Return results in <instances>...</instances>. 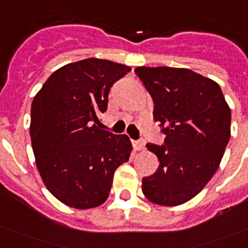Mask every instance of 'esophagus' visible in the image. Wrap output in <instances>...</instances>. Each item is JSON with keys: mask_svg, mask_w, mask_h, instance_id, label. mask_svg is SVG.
I'll return each mask as SVG.
<instances>
[{"mask_svg": "<svg viewBox=\"0 0 248 248\" xmlns=\"http://www.w3.org/2000/svg\"><path fill=\"white\" fill-rule=\"evenodd\" d=\"M132 145H134V149H135V151H143L144 147H145V143H144L143 140H140V141H134Z\"/></svg>", "mask_w": 248, "mask_h": 248, "instance_id": "obj_1", "label": "esophagus"}]
</instances>
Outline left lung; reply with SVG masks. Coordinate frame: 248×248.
I'll list each match as a JSON object with an SVG mask.
<instances>
[{"instance_id": "1", "label": "left lung", "mask_w": 248, "mask_h": 248, "mask_svg": "<svg viewBox=\"0 0 248 248\" xmlns=\"http://www.w3.org/2000/svg\"><path fill=\"white\" fill-rule=\"evenodd\" d=\"M151 93L153 117L161 122L165 145L147 144L159 161L143 179L145 198L179 206L196 197L217 171L231 139V108L220 86L186 68L138 67Z\"/></svg>"}]
</instances>
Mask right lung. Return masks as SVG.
Here are the masks:
<instances>
[{
  "label": "right lung",
  "mask_w": 248,
  "mask_h": 248,
  "mask_svg": "<svg viewBox=\"0 0 248 248\" xmlns=\"http://www.w3.org/2000/svg\"><path fill=\"white\" fill-rule=\"evenodd\" d=\"M130 71L96 58L69 63L54 72L33 99L29 132L37 169L48 192L69 207L104 203L114 171L130 158L127 135L97 127L109 90Z\"/></svg>",
  "instance_id": "add662e5"
}]
</instances>
